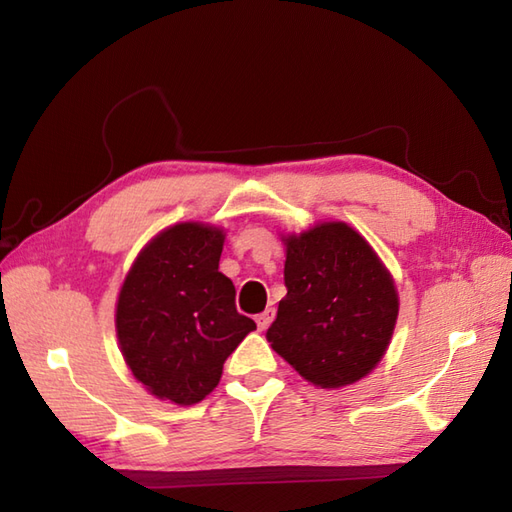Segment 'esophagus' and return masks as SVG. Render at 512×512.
I'll return each mask as SVG.
<instances>
[{
	"label": "esophagus",
	"instance_id": "1",
	"mask_svg": "<svg viewBox=\"0 0 512 512\" xmlns=\"http://www.w3.org/2000/svg\"><path fill=\"white\" fill-rule=\"evenodd\" d=\"M272 318H275V310H272V307H268L266 312H261V314H257V327L264 331V329H268V325L272 323Z\"/></svg>",
	"mask_w": 512,
	"mask_h": 512
}]
</instances>
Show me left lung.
Returning <instances> with one entry per match:
<instances>
[{"label":"left lung","instance_id":"1","mask_svg":"<svg viewBox=\"0 0 512 512\" xmlns=\"http://www.w3.org/2000/svg\"><path fill=\"white\" fill-rule=\"evenodd\" d=\"M288 294L266 331L270 347L318 388L360 382L382 362L399 316L395 279L347 222L281 235Z\"/></svg>","mask_w":512,"mask_h":512}]
</instances>
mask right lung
<instances>
[{"label": "right lung", "instance_id": "obj_1", "mask_svg": "<svg viewBox=\"0 0 512 512\" xmlns=\"http://www.w3.org/2000/svg\"><path fill=\"white\" fill-rule=\"evenodd\" d=\"M224 237L213 224H172L141 248L117 294L124 362L161 401L205 399L224 360L257 327L237 314L235 285L218 270Z\"/></svg>", "mask_w": 512, "mask_h": 512}]
</instances>
